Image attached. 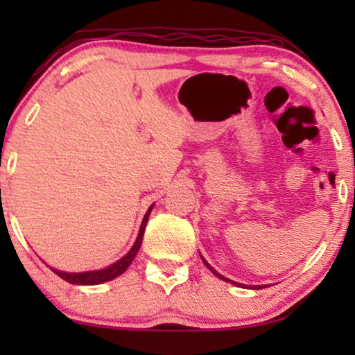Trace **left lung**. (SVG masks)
Listing matches in <instances>:
<instances>
[{"label":"left lung","instance_id":"obj_1","mask_svg":"<svg viewBox=\"0 0 355 355\" xmlns=\"http://www.w3.org/2000/svg\"><path fill=\"white\" fill-rule=\"evenodd\" d=\"M200 257H202V255H200ZM202 260H203V263H205V265H207V268H208V270H210L213 275H215V276H218V278H220V279H223V281H227V283H232V284H236V286H239V288H247V286H244V284H241V283H236V281H231V279H227V278H225V276H223V275H220V273H218V271H216V270H213V268H211V266H210V265H208V261H207L205 259H203V257H202ZM261 288H265V286H254V288H250V289H261Z\"/></svg>","mask_w":355,"mask_h":355}]
</instances>
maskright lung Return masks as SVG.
<instances>
[{"instance_id": "right-lung-1", "label": "right lung", "mask_w": 355, "mask_h": 355, "mask_svg": "<svg viewBox=\"0 0 355 355\" xmlns=\"http://www.w3.org/2000/svg\"><path fill=\"white\" fill-rule=\"evenodd\" d=\"M153 205L148 208L147 213H145L144 220H142V225H140V231H139V236H137V241H135V244L132 245V249H130L128 254H125L123 259L116 261V263L110 265L108 268H103V270H95V271H84V273H66V271H60V270H55L51 268L55 273L62 278L67 283L71 284H82V286H92V284H101V283H106V281H111L114 278H118L119 275H123L125 270L129 268V265L132 263L134 257L137 255V252L140 249V245H142V239H144V231H145V226H147V221H148V216H150V211H152Z\"/></svg>"}]
</instances>
